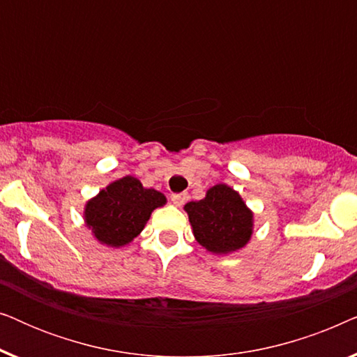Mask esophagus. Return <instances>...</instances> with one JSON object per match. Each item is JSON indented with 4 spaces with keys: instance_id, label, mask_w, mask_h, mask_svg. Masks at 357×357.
Instances as JSON below:
<instances>
[{
    "instance_id": "34e87169",
    "label": "esophagus",
    "mask_w": 357,
    "mask_h": 357,
    "mask_svg": "<svg viewBox=\"0 0 357 357\" xmlns=\"http://www.w3.org/2000/svg\"><path fill=\"white\" fill-rule=\"evenodd\" d=\"M170 199H172V203L175 204V206H182V204L187 202V195L183 193H174L172 197H170Z\"/></svg>"
}]
</instances>
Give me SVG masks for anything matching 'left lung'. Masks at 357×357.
<instances>
[{
  "mask_svg": "<svg viewBox=\"0 0 357 357\" xmlns=\"http://www.w3.org/2000/svg\"><path fill=\"white\" fill-rule=\"evenodd\" d=\"M195 238L213 253H231L252 237L253 214L241 195L227 185H214L199 202L185 204Z\"/></svg>",
  "mask_w": 357,
  "mask_h": 357,
  "instance_id": "obj_1",
  "label": "left lung"
}]
</instances>
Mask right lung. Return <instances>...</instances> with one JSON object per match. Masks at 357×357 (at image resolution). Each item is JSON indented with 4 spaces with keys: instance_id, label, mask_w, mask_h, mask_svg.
I'll return each instance as SVG.
<instances>
[{
    "instance_id": "right-lung-1",
    "label": "right lung",
    "mask_w": 357,
    "mask_h": 357,
    "mask_svg": "<svg viewBox=\"0 0 357 357\" xmlns=\"http://www.w3.org/2000/svg\"><path fill=\"white\" fill-rule=\"evenodd\" d=\"M162 204V193L144 188L138 178L126 175L87 202L84 218L100 243L121 247L143 231L151 213Z\"/></svg>"
}]
</instances>
